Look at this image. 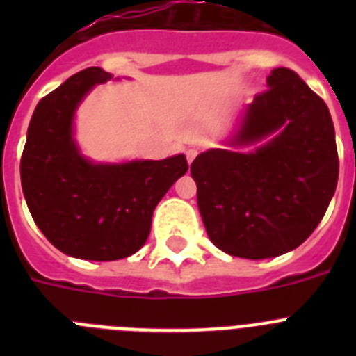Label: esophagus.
I'll return each instance as SVG.
<instances>
[{
	"label": "esophagus",
	"mask_w": 356,
	"mask_h": 356,
	"mask_svg": "<svg viewBox=\"0 0 356 356\" xmlns=\"http://www.w3.org/2000/svg\"><path fill=\"white\" fill-rule=\"evenodd\" d=\"M196 155H197V149H196V147H188V149L185 151V156H187V162H188V163H191L194 159H196Z\"/></svg>",
	"instance_id": "esophagus-1"
}]
</instances>
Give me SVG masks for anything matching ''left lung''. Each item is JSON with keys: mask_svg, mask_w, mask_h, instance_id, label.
<instances>
[{"mask_svg": "<svg viewBox=\"0 0 356 356\" xmlns=\"http://www.w3.org/2000/svg\"><path fill=\"white\" fill-rule=\"evenodd\" d=\"M269 89L248 105L232 144L267 140L253 153L209 149L191 175L210 241L232 257L260 260L303 244L321 222L339 180L326 103L292 69H273Z\"/></svg>", "mask_w": 356, "mask_h": 356, "instance_id": "obj_1", "label": "left lung"}]
</instances>
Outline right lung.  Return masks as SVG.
Returning a JSON list of instances; mask_svg holds the SVG:
<instances>
[{
    "mask_svg": "<svg viewBox=\"0 0 356 356\" xmlns=\"http://www.w3.org/2000/svg\"><path fill=\"white\" fill-rule=\"evenodd\" d=\"M87 67L44 96L31 115L21 156V184L31 217L62 253L83 260L127 259L147 241L153 210L188 169L187 159L92 163L72 139V118L96 83Z\"/></svg>",
    "mask_w": 356,
    "mask_h": 356,
    "instance_id": "obj_1",
    "label": "right lung"
}]
</instances>
